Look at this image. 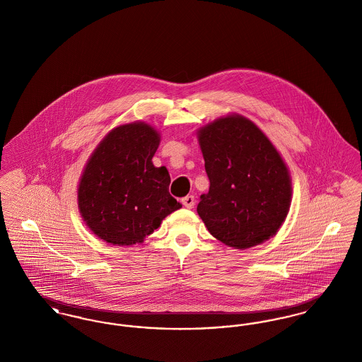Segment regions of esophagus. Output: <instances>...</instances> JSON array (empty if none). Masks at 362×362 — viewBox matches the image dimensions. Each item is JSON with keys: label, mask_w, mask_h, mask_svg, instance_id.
<instances>
[{"label": "esophagus", "mask_w": 362, "mask_h": 362, "mask_svg": "<svg viewBox=\"0 0 362 362\" xmlns=\"http://www.w3.org/2000/svg\"><path fill=\"white\" fill-rule=\"evenodd\" d=\"M182 204H183V206L187 207V209H192L195 205V198L192 195H187L182 199Z\"/></svg>", "instance_id": "1"}]
</instances>
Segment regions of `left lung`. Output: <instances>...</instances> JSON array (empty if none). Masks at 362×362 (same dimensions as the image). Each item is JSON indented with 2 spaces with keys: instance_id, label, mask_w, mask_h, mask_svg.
<instances>
[{
  "instance_id": "left-lung-1",
  "label": "left lung",
  "mask_w": 362,
  "mask_h": 362,
  "mask_svg": "<svg viewBox=\"0 0 362 362\" xmlns=\"http://www.w3.org/2000/svg\"><path fill=\"white\" fill-rule=\"evenodd\" d=\"M210 187L197 211L217 240L247 250L286 220L292 179L273 142L248 118L228 114L197 130Z\"/></svg>"
}]
</instances>
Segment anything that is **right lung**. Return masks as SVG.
<instances>
[{
  "label": "right lung",
  "instance_id": "add662e5",
  "mask_svg": "<svg viewBox=\"0 0 362 362\" xmlns=\"http://www.w3.org/2000/svg\"><path fill=\"white\" fill-rule=\"evenodd\" d=\"M160 138L146 122L123 123L89 156L77 187V205L99 239L121 247L142 243L182 207L168 191L167 168L152 163Z\"/></svg>",
  "mask_w": 362,
  "mask_h": 362
}]
</instances>
